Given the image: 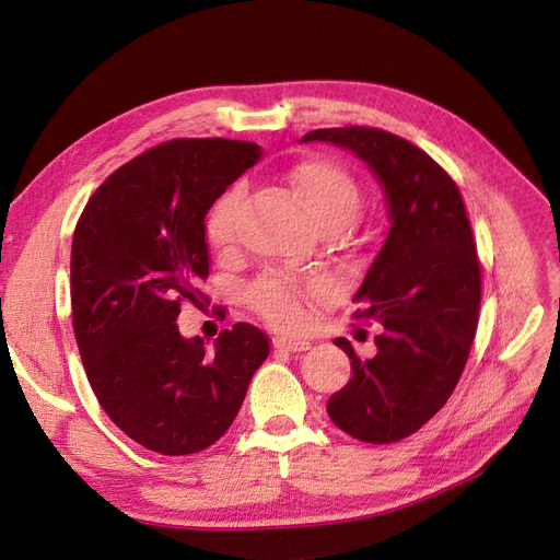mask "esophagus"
<instances>
[{"label": "esophagus", "instance_id": "esophagus-1", "mask_svg": "<svg viewBox=\"0 0 560 560\" xmlns=\"http://www.w3.org/2000/svg\"><path fill=\"white\" fill-rule=\"evenodd\" d=\"M273 342L278 350H287V352H305L307 347H311V342H307L305 338H299V336H280Z\"/></svg>", "mask_w": 560, "mask_h": 560}]
</instances>
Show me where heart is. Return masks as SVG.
<instances>
[{"instance_id": "heart-1", "label": "heart", "mask_w": 560, "mask_h": 560, "mask_svg": "<svg viewBox=\"0 0 560 560\" xmlns=\"http://www.w3.org/2000/svg\"><path fill=\"white\" fill-rule=\"evenodd\" d=\"M289 183L301 197L303 206L319 226L345 224L354 215L359 206V187L354 178L340 164L311 158L292 166ZM243 201V187L231 185L224 189L208 210L206 234L215 247H226L236 241L238 234V213ZM313 287L303 282L266 276L249 287L247 299L255 311L278 326H299L305 319V299Z\"/></svg>"}]
</instances>
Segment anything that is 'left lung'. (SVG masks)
<instances>
[{
  "instance_id": "1",
  "label": "left lung",
  "mask_w": 560,
  "mask_h": 560,
  "mask_svg": "<svg viewBox=\"0 0 560 560\" xmlns=\"http://www.w3.org/2000/svg\"><path fill=\"white\" fill-rule=\"evenodd\" d=\"M301 141L357 152L387 199V236L354 296V317L382 324L377 354L359 359L350 340H334L352 359V377L326 412L357 440L398 442L447 402L475 340L481 266L466 203L445 168L392 131L352 125Z\"/></svg>"
}]
</instances>
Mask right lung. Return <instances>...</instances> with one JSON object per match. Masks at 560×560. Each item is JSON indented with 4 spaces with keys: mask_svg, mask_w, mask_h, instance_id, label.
<instances>
[{
    "mask_svg": "<svg viewBox=\"0 0 560 560\" xmlns=\"http://www.w3.org/2000/svg\"><path fill=\"white\" fill-rule=\"evenodd\" d=\"M261 148L173 139L94 189L71 243V317L90 387L125 435L164 456L197 454L236 419L268 338L238 322L208 350L178 331L203 301L206 215Z\"/></svg>",
    "mask_w": 560,
    "mask_h": 560,
    "instance_id": "right-lung-1",
    "label": "right lung"
}]
</instances>
